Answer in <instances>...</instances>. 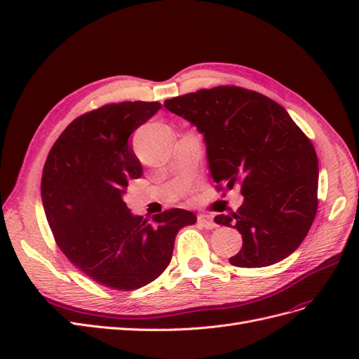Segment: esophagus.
<instances>
[{"mask_svg": "<svg viewBox=\"0 0 359 359\" xmlns=\"http://www.w3.org/2000/svg\"><path fill=\"white\" fill-rule=\"evenodd\" d=\"M198 222H199V224H202L205 227V229H214V227H217V223L210 215H205V214L198 215Z\"/></svg>", "mask_w": 359, "mask_h": 359, "instance_id": "1", "label": "esophagus"}]
</instances>
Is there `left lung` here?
Returning <instances> with one entry per match:
<instances>
[{
	"label": "left lung",
	"mask_w": 359,
	"mask_h": 359,
	"mask_svg": "<svg viewBox=\"0 0 359 359\" xmlns=\"http://www.w3.org/2000/svg\"><path fill=\"white\" fill-rule=\"evenodd\" d=\"M165 107L202 133L219 190L241 186L243 205L215 223L243 235L229 262L274 265L299 247L318 211V156L283 106L240 86L173 97Z\"/></svg>",
	"instance_id": "left-lung-1"
}]
</instances>
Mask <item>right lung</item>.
Returning a JSON list of instances; mask_svg holds the SVG:
<instances>
[{
	"label": "right lung",
	"instance_id": "right-lung-1",
	"mask_svg": "<svg viewBox=\"0 0 359 359\" xmlns=\"http://www.w3.org/2000/svg\"><path fill=\"white\" fill-rule=\"evenodd\" d=\"M160 107L123 102L76 118L43 168L41 203L58 247L109 289L135 290L154 281L170 262L178 231L196 223V215L181 208L148 223L124 202L128 181L142 177L128 137Z\"/></svg>",
	"mask_w": 359,
	"mask_h": 359
}]
</instances>
